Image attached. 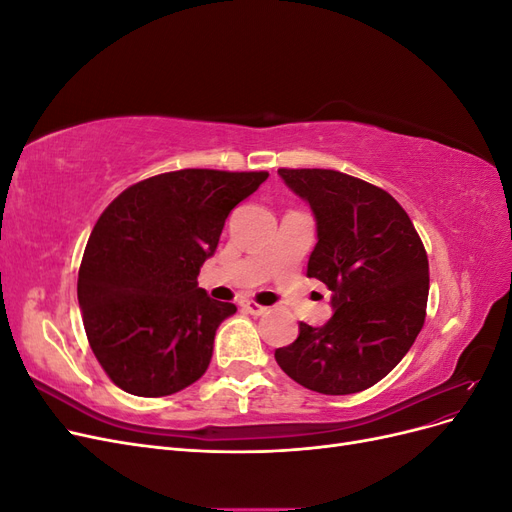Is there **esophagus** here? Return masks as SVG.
I'll return each instance as SVG.
<instances>
[{
	"mask_svg": "<svg viewBox=\"0 0 512 512\" xmlns=\"http://www.w3.org/2000/svg\"><path fill=\"white\" fill-rule=\"evenodd\" d=\"M243 309H245L247 314H252V316H262V314L267 312V307L265 305H258L256 301H245Z\"/></svg>",
	"mask_w": 512,
	"mask_h": 512,
	"instance_id": "obj_1",
	"label": "esophagus"
}]
</instances>
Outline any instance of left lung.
I'll list each match as a JSON object with an SVG mask.
<instances>
[{
  "instance_id": "obj_1",
  "label": "left lung",
  "mask_w": 512,
  "mask_h": 512,
  "mask_svg": "<svg viewBox=\"0 0 512 512\" xmlns=\"http://www.w3.org/2000/svg\"><path fill=\"white\" fill-rule=\"evenodd\" d=\"M277 175L314 213L318 243L307 277L327 284L333 316L299 324L275 361L309 391L350 395L374 386L404 359L425 322L429 262L397 200L376 185L324 168Z\"/></svg>"
}]
</instances>
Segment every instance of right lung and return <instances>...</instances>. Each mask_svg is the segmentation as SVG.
<instances>
[{
	"label": "right lung",
	"instance_id": "right-lung-1",
	"mask_svg": "<svg viewBox=\"0 0 512 512\" xmlns=\"http://www.w3.org/2000/svg\"><path fill=\"white\" fill-rule=\"evenodd\" d=\"M269 173L185 168L145 179L104 209L79 269L96 359L119 389L173 395L205 374L220 324L237 312L196 277L224 222Z\"/></svg>",
	"mask_w": 512,
	"mask_h": 512
}]
</instances>
